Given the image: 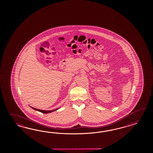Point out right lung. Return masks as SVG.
Masks as SVG:
<instances>
[{"instance_id": "right-lung-1", "label": "right lung", "mask_w": 153, "mask_h": 153, "mask_svg": "<svg viewBox=\"0 0 153 153\" xmlns=\"http://www.w3.org/2000/svg\"><path fill=\"white\" fill-rule=\"evenodd\" d=\"M31 108H33V109H34V110H35V111H37L42 112V113H51V112H53V111H56L58 110V109H59V108H58V109H56L53 110V111H44V110H42V109H38L33 108V107H31Z\"/></svg>"}]
</instances>
